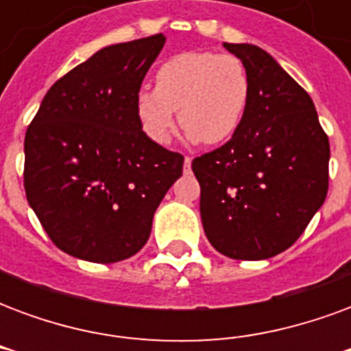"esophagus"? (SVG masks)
<instances>
[{
  "label": "esophagus",
  "mask_w": 351,
  "mask_h": 351,
  "mask_svg": "<svg viewBox=\"0 0 351 351\" xmlns=\"http://www.w3.org/2000/svg\"><path fill=\"white\" fill-rule=\"evenodd\" d=\"M190 169H191V158L190 156H186V158H184V173H190Z\"/></svg>",
  "instance_id": "obj_1"
}]
</instances>
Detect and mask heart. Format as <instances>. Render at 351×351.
Returning a JSON list of instances; mask_svg holds the SVG:
<instances>
[{"label":"heart","instance_id":"b5f03b06","mask_svg":"<svg viewBox=\"0 0 351 351\" xmlns=\"http://www.w3.org/2000/svg\"><path fill=\"white\" fill-rule=\"evenodd\" d=\"M250 75L233 54L184 52L160 65L156 88H141L135 110L154 143L175 131V110L191 141L220 145L235 135L250 105Z\"/></svg>","mask_w":351,"mask_h":351}]
</instances>
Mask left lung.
I'll list each match as a JSON object with an SVG mask.
<instances>
[{
  "instance_id": "obj_1",
  "label": "left lung",
  "mask_w": 351,
  "mask_h": 351,
  "mask_svg": "<svg viewBox=\"0 0 351 351\" xmlns=\"http://www.w3.org/2000/svg\"><path fill=\"white\" fill-rule=\"evenodd\" d=\"M223 47L250 75V105L228 143L191 161L206 239L231 259L287 250L329 188V138L310 95L254 45Z\"/></svg>"
}]
</instances>
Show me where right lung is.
<instances>
[{
    "label": "right lung",
    "mask_w": 351,
    "mask_h": 351,
    "mask_svg": "<svg viewBox=\"0 0 351 351\" xmlns=\"http://www.w3.org/2000/svg\"><path fill=\"white\" fill-rule=\"evenodd\" d=\"M161 34L105 47L50 88L24 138V190L58 248L92 263L135 256L184 156L143 131L135 95Z\"/></svg>",
    "instance_id": "obj_1"
}]
</instances>
